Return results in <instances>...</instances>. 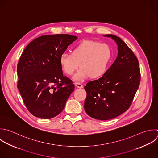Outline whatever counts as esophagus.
Here are the masks:
<instances>
[{"label":"esophagus","instance_id":"1","mask_svg":"<svg viewBox=\"0 0 158 158\" xmlns=\"http://www.w3.org/2000/svg\"><path fill=\"white\" fill-rule=\"evenodd\" d=\"M75 86H76L77 88H83V85H82L81 83H80L75 82Z\"/></svg>","mask_w":158,"mask_h":158}]
</instances>
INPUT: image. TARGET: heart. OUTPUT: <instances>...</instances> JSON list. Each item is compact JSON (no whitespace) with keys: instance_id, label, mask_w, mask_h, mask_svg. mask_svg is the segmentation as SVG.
I'll return each mask as SVG.
<instances>
[{"instance_id":"heart-1","label":"heart","mask_w":158,"mask_h":158,"mask_svg":"<svg viewBox=\"0 0 158 158\" xmlns=\"http://www.w3.org/2000/svg\"><path fill=\"white\" fill-rule=\"evenodd\" d=\"M112 55L109 45L85 41L74 48L72 53L63 52L60 56V64L64 73L68 75H72L80 67L74 77L75 80H81L88 77L97 79L106 72Z\"/></svg>"}]
</instances>
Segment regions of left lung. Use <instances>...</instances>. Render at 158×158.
I'll return each instance as SVG.
<instances>
[{"label": "left lung", "mask_w": 158, "mask_h": 158, "mask_svg": "<svg viewBox=\"0 0 158 158\" xmlns=\"http://www.w3.org/2000/svg\"><path fill=\"white\" fill-rule=\"evenodd\" d=\"M104 36L116 42L118 56L102 77L84 86L86 112L101 120L115 118L128 109L141 79L139 62L132 50L120 38L112 35Z\"/></svg>", "instance_id": "obj_1"}]
</instances>
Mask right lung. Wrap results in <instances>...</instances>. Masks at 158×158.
<instances>
[{
	"label": "right lung",
	"mask_w": 158,
	"mask_h": 158,
	"mask_svg": "<svg viewBox=\"0 0 158 158\" xmlns=\"http://www.w3.org/2000/svg\"><path fill=\"white\" fill-rule=\"evenodd\" d=\"M77 39L66 34L43 35L32 41L21 55L17 87L34 116L51 118L64 109L75 85L63 75L60 56Z\"/></svg>",
	"instance_id": "add662e5"
}]
</instances>
